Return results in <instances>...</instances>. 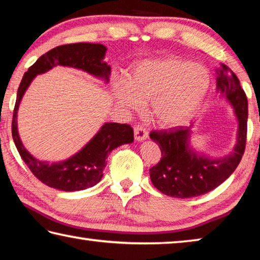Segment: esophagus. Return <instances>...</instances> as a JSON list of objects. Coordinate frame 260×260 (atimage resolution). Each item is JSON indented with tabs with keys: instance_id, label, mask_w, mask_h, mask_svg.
<instances>
[{
	"instance_id": "obj_1",
	"label": "esophagus",
	"mask_w": 260,
	"mask_h": 260,
	"mask_svg": "<svg viewBox=\"0 0 260 260\" xmlns=\"http://www.w3.org/2000/svg\"><path fill=\"white\" fill-rule=\"evenodd\" d=\"M134 138L136 141H143L148 139V132L142 126L134 127Z\"/></svg>"
}]
</instances>
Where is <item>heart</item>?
Masks as SVG:
<instances>
[{
    "mask_svg": "<svg viewBox=\"0 0 260 260\" xmlns=\"http://www.w3.org/2000/svg\"><path fill=\"white\" fill-rule=\"evenodd\" d=\"M211 73L202 64L169 56L140 61L128 80L113 82L116 102L127 110H139L150 102V113L160 126L183 124L203 103L211 87Z\"/></svg>",
    "mask_w": 260,
    "mask_h": 260,
    "instance_id": "obj_1",
    "label": "heart"
}]
</instances>
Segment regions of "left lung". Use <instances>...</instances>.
<instances>
[{"mask_svg":"<svg viewBox=\"0 0 260 260\" xmlns=\"http://www.w3.org/2000/svg\"><path fill=\"white\" fill-rule=\"evenodd\" d=\"M217 72V91L234 109L237 120L236 143L223 157H209L190 146V126H177L169 131H153L150 139L161 151L160 161L149 170L153 186L175 199H190L213 190L231 177L243 156L246 142L248 100L239 78L225 64Z\"/></svg>","mask_w":260,"mask_h":260,"instance_id":"obj_1","label":"left lung"}]
</instances>
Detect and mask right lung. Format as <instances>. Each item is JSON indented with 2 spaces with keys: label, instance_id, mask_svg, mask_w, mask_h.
I'll return each mask as SVG.
<instances>
[{
  "label": "right lung",
  "instance_id": "add662e5",
  "mask_svg": "<svg viewBox=\"0 0 260 260\" xmlns=\"http://www.w3.org/2000/svg\"><path fill=\"white\" fill-rule=\"evenodd\" d=\"M107 47L101 43H72L54 48L42 55L24 74L17 91L12 117V139L21 159L42 183L63 191H78L101 181L108 156L113 149L134 141L133 128L127 124L105 122L80 150L68 159L49 162L40 160L26 150L18 133V109L30 82L39 74L55 67L81 70L108 83L111 67L104 61Z\"/></svg>",
  "mask_w": 260,
  "mask_h": 260
}]
</instances>
